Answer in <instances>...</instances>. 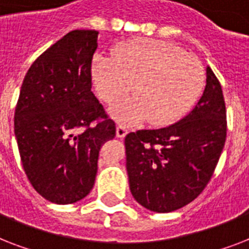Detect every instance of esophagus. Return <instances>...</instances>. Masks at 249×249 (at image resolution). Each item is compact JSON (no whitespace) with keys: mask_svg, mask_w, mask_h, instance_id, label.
Instances as JSON below:
<instances>
[{"mask_svg":"<svg viewBox=\"0 0 249 249\" xmlns=\"http://www.w3.org/2000/svg\"><path fill=\"white\" fill-rule=\"evenodd\" d=\"M128 134V128L125 126L124 124H119L116 125V136L119 137V138H124L125 136Z\"/></svg>","mask_w":249,"mask_h":249,"instance_id":"esophagus-1","label":"esophagus"}]
</instances>
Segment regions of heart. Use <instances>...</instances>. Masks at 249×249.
Segmentation results:
<instances>
[{
    "label": "heart",
    "mask_w": 249,
    "mask_h": 249,
    "mask_svg": "<svg viewBox=\"0 0 249 249\" xmlns=\"http://www.w3.org/2000/svg\"><path fill=\"white\" fill-rule=\"evenodd\" d=\"M93 81L98 95L113 105L132 90L134 97L115 106L121 121L147 119L164 125L183 116L200 98L205 72L200 60L165 41L137 38L121 45L112 58L97 55Z\"/></svg>",
    "instance_id": "b5f03b06"
}]
</instances>
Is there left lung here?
I'll return each instance as SVG.
<instances>
[{"instance_id":"obj_1","label":"left lung","mask_w":249,"mask_h":249,"mask_svg":"<svg viewBox=\"0 0 249 249\" xmlns=\"http://www.w3.org/2000/svg\"><path fill=\"white\" fill-rule=\"evenodd\" d=\"M222 88L209 67L196 106L165 128L125 137L130 193L152 212H173L200 195L213 176L226 141Z\"/></svg>"}]
</instances>
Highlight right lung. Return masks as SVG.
Returning a JSON list of instances; mask_svg holds the SVG:
<instances>
[{"label": "right lung", "mask_w": 249, "mask_h": 249, "mask_svg": "<svg viewBox=\"0 0 249 249\" xmlns=\"http://www.w3.org/2000/svg\"><path fill=\"white\" fill-rule=\"evenodd\" d=\"M98 32H68L27 72L14 130L24 172L41 196L72 204L93 189L102 144L116 136L115 121L91 91Z\"/></svg>", "instance_id": "add662e5"}]
</instances>
